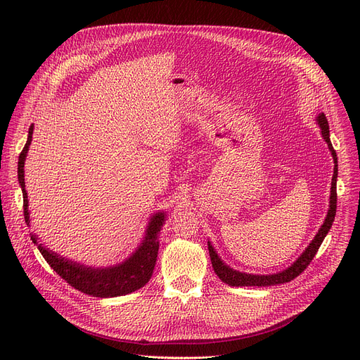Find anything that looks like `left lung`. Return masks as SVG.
<instances>
[{
    "label": "left lung",
    "instance_id": "left-lung-1",
    "mask_svg": "<svg viewBox=\"0 0 360 360\" xmlns=\"http://www.w3.org/2000/svg\"><path fill=\"white\" fill-rule=\"evenodd\" d=\"M316 122L321 128V136L326 140L331 155H333V160H334V174H333V179H331V191H330V205H328V212H327V217L324 220V223L321 224L319 231L316 232V235L314 236V239L311 240V243L305 248V251L300 254V257H297V259L289 266L288 269H285L283 271L274 273V274H250V273H242L238 270H233L232 267H229L226 264L219 254L216 252L214 247L212 245V242L209 240V252H210V259L213 264V270L214 273L219 276V278L226 283L229 286H274V285H281V283H288L290 280H293L295 277H297L302 271H304L309 262L312 261V258L315 257V254L318 252L321 243H323L324 238L327 236V233L330 232L334 217H335V209H337V174H338V165H337V155L335 150L333 148L331 140H330V128H328V121L326 118V115L323 112L318 113L316 117Z\"/></svg>",
    "mask_w": 360,
    "mask_h": 360
}]
</instances>
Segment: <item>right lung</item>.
<instances>
[{"instance_id": "1", "label": "right lung", "mask_w": 360, "mask_h": 360, "mask_svg": "<svg viewBox=\"0 0 360 360\" xmlns=\"http://www.w3.org/2000/svg\"><path fill=\"white\" fill-rule=\"evenodd\" d=\"M33 124L29 128L27 141L25 148L18 156V184L22 186L23 193V207H25V220L30 226L29 214V200L25 185V162L27 158L29 146L32 143ZM166 220V212H158L150 217L144 238L137 250L132 252L122 262L115 264L110 267H91L77 261L68 259L60 254H56L46 248L44 243L37 242V235L30 233V239L37 245V250L44 255L46 262L53 269L56 274H60L68 285L86 295L96 297H115L132 293L143 288L150 280L155 270V264L159 252V235L162 226Z\"/></svg>"}]
</instances>
